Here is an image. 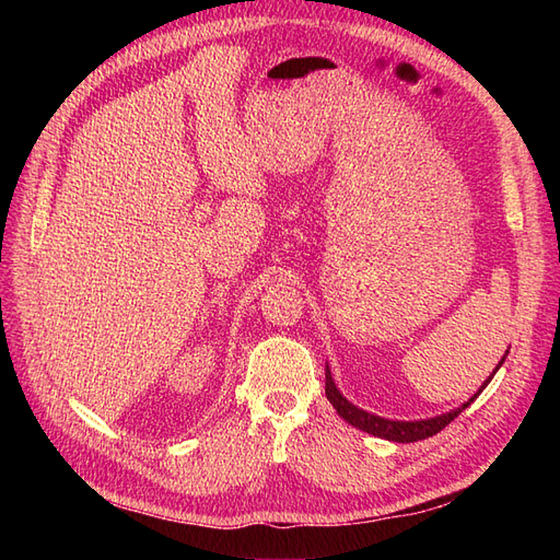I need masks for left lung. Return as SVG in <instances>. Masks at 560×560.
<instances>
[{
    "label": "left lung",
    "instance_id": "1",
    "mask_svg": "<svg viewBox=\"0 0 560 560\" xmlns=\"http://www.w3.org/2000/svg\"><path fill=\"white\" fill-rule=\"evenodd\" d=\"M506 354H510V350L504 352V358L498 362L495 371L502 366V362L506 360ZM495 371L488 376V381H483V385L479 387V393L474 395L471 399H467L463 406H457V409H453V411H448V413L434 416V418H420V420H389V418H381V416H376V413H369V411L360 409V406H354L352 401H348V399L341 395V389L336 387V383H334V378H331L329 364H327V369H325V378H327V381H325V393H327V399L331 401V406L336 409V413L341 416V418L348 422V425L358 428V430H362V432L374 434V436L387 439V442L411 444V442H420V439H428V436H432V434H436V432H442L451 420H455L457 416H460V413L467 409V406L483 393V387L490 383V378L495 376Z\"/></svg>",
    "mask_w": 560,
    "mask_h": 560
}]
</instances>
